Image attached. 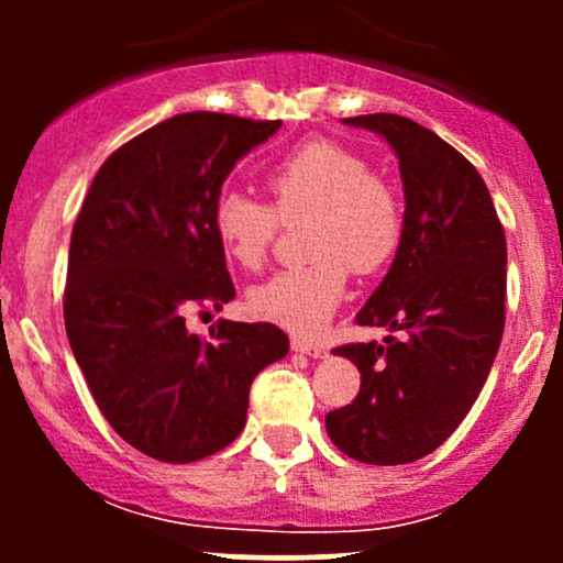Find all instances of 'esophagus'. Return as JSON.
I'll return each mask as SVG.
<instances>
[{
    "label": "esophagus",
    "instance_id": "34e87169",
    "mask_svg": "<svg viewBox=\"0 0 563 563\" xmlns=\"http://www.w3.org/2000/svg\"><path fill=\"white\" fill-rule=\"evenodd\" d=\"M290 349H294V352H299V354H307V357H312V360H320V357H325V354H328V349L318 344V341L301 339V335H294V339H290Z\"/></svg>",
    "mask_w": 563,
    "mask_h": 563
}]
</instances>
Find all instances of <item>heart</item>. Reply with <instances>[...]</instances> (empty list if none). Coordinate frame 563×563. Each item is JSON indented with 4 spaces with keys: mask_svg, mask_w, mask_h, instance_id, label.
Here are the masks:
<instances>
[{
    "mask_svg": "<svg viewBox=\"0 0 563 563\" xmlns=\"http://www.w3.org/2000/svg\"><path fill=\"white\" fill-rule=\"evenodd\" d=\"M273 206L241 190H222L211 224L238 267L260 269L275 241L277 217H312L309 267L277 273L251 290V312L296 333H318L333 318L349 286V267L378 273L402 238L397 190L373 174L360 153L331 140L294 147L267 174Z\"/></svg>",
    "mask_w": 563,
    "mask_h": 563,
    "instance_id": "1",
    "label": "heart"
}]
</instances>
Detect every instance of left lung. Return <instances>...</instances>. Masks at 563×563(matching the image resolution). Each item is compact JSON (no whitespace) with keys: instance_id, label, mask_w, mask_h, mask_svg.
Returning <instances> with one entry per match:
<instances>
[{"instance_id":"left-lung-1","label":"left lung","mask_w":563,"mask_h":563,"mask_svg":"<svg viewBox=\"0 0 563 563\" xmlns=\"http://www.w3.org/2000/svg\"><path fill=\"white\" fill-rule=\"evenodd\" d=\"M344 124L380 134L399 158L402 238L357 322L402 335L333 349L363 384L325 429L354 461L402 466L461 426L489 376L506 325V235L479 172L431 129L397 113Z\"/></svg>"}]
</instances>
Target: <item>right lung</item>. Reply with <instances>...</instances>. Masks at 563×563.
<instances>
[{
    "mask_svg": "<svg viewBox=\"0 0 563 563\" xmlns=\"http://www.w3.org/2000/svg\"><path fill=\"white\" fill-rule=\"evenodd\" d=\"M277 129L228 113L172 115L100 166L76 217L68 344L115 434L156 461L228 448L256 373L288 354L273 322L219 320L211 339L185 325L192 309L235 296L211 211L238 161Z\"/></svg>",
    "mask_w": 563,
    "mask_h": 563,
    "instance_id": "1",
    "label": "right lung"
}]
</instances>
